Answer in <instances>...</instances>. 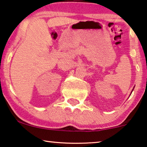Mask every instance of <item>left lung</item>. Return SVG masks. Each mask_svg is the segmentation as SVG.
<instances>
[{
	"label": "left lung",
	"instance_id": "obj_1",
	"mask_svg": "<svg viewBox=\"0 0 147 147\" xmlns=\"http://www.w3.org/2000/svg\"><path fill=\"white\" fill-rule=\"evenodd\" d=\"M134 88H133V89H132V92H131V93H130V94H132V91H133V90H134ZM130 95H131V94H130Z\"/></svg>",
	"mask_w": 147,
	"mask_h": 147
}]
</instances>
